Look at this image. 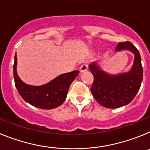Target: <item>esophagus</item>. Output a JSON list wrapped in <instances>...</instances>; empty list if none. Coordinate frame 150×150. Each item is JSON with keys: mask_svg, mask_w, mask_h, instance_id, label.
I'll use <instances>...</instances> for the list:
<instances>
[{"mask_svg": "<svg viewBox=\"0 0 150 150\" xmlns=\"http://www.w3.org/2000/svg\"><path fill=\"white\" fill-rule=\"evenodd\" d=\"M86 71H88V65H87L86 64H83L79 67V71L81 73H83L86 72Z\"/></svg>", "mask_w": 150, "mask_h": 150, "instance_id": "34e87169", "label": "esophagus"}]
</instances>
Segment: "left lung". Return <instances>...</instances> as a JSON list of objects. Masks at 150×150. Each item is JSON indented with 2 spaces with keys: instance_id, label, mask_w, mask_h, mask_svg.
Wrapping results in <instances>:
<instances>
[{
  "instance_id": "1",
  "label": "left lung",
  "mask_w": 150,
  "mask_h": 150,
  "mask_svg": "<svg viewBox=\"0 0 150 150\" xmlns=\"http://www.w3.org/2000/svg\"><path fill=\"white\" fill-rule=\"evenodd\" d=\"M128 50L134 55L132 68L128 72L110 74L97 64L88 65L94 76L91 91L97 101L107 108H119L128 104L136 96L143 79L141 58L137 49L130 42L120 43L116 52Z\"/></svg>"
}]
</instances>
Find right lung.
Listing matches in <instances>:
<instances>
[{
  "instance_id": "right-lung-1",
  "label": "right lung",
  "mask_w": 150,
  "mask_h": 150,
  "mask_svg": "<svg viewBox=\"0 0 150 150\" xmlns=\"http://www.w3.org/2000/svg\"><path fill=\"white\" fill-rule=\"evenodd\" d=\"M16 68L17 56L16 53L13 76L18 93L30 105L45 110L54 109L63 104L67 98L69 87L79 73V71L66 73L42 86H31L25 83L19 78Z\"/></svg>"
}]
</instances>
